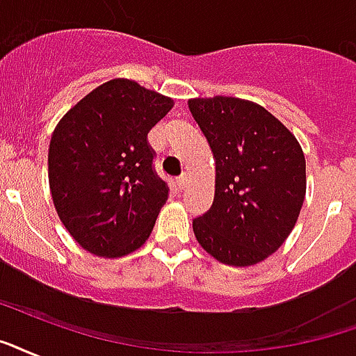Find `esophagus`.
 <instances>
[{
	"instance_id": "34e87169",
	"label": "esophagus",
	"mask_w": 356,
	"mask_h": 356,
	"mask_svg": "<svg viewBox=\"0 0 356 356\" xmlns=\"http://www.w3.org/2000/svg\"><path fill=\"white\" fill-rule=\"evenodd\" d=\"M177 186L179 190H184L186 186H188V175H186V173H183V175L177 179Z\"/></svg>"
}]
</instances>
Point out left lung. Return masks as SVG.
<instances>
[{"instance_id": "left-lung-1", "label": "left lung", "mask_w": 356, "mask_h": 356, "mask_svg": "<svg viewBox=\"0 0 356 356\" xmlns=\"http://www.w3.org/2000/svg\"><path fill=\"white\" fill-rule=\"evenodd\" d=\"M216 162L214 202L192 222L203 250L246 267L280 248L306 194L297 138L263 106L233 97L188 100Z\"/></svg>"}]
</instances>
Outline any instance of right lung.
<instances>
[{
  "label": "right lung",
  "mask_w": 356,
  "mask_h": 356,
  "mask_svg": "<svg viewBox=\"0 0 356 356\" xmlns=\"http://www.w3.org/2000/svg\"><path fill=\"white\" fill-rule=\"evenodd\" d=\"M173 100L132 80H110L70 108L48 151L51 197L67 232L95 256L140 248L170 186L154 172L147 134Z\"/></svg>",
  "instance_id": "1"
}]
</instances>
